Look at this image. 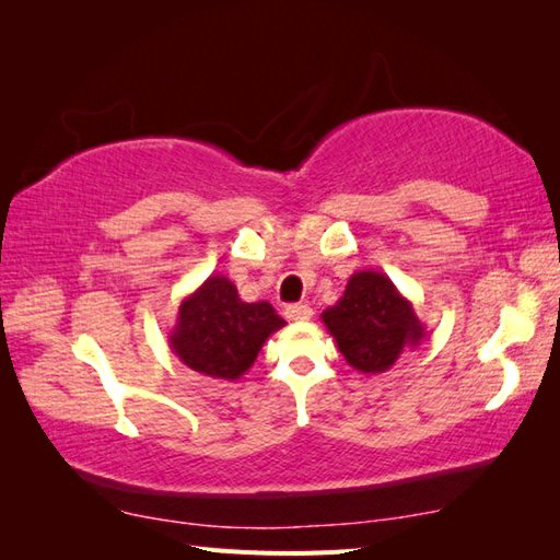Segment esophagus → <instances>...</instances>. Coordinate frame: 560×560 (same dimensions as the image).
<instances>
[{"label":"esophagus","instance_id":"obj_1","mask_svg":"<svg viewBox=\"0 0 560 560\" xmlns=\"http://www.w3.org/2000/svg\"><path fill=\"white\" fill-rule=\"evenodd\" d=\"M283 315H287L291 323H305V319L313 317V307L311 305H289Z\"/></svg>","mask_w":560,"mask_h":560}]
</instances>
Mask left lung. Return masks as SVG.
I'll return each mask as SVG.
<instances>
[{"mask_svg": "<svg viewBox=\"0 0 560 560\" xmlns=\"http://www.w3.org/2000/svg\"><path fill=\"white\" fill-rule=\"evenodd\" d=\"M323 323L347 363L363 375L389 371L425 337L413 303L377 269L351 273L347 291L323 313Z\"/></svg>", "mask_w": 560, "mask_h": 560, "instance_id": "8db88e82", "label": "left lung"}]
</instances>
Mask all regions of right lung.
<instances>
[{
	"label": "right lung",
	"mask_w": 560,
	"mask_h": 560,
	"mask_svg": "<svg viewBox=\"0 0 560 560\" xmlns=\"http://www.w3.org/2000/svg\"><path fill=\"white\" fill-rule=\"evenodd\" d=\"M283 325L267 301L245 303L229 277L211 273L177 307L168 343L189 371L233 383Z\"/></svg>",
	"instance_id": "obj_1"
}]
</instances>
